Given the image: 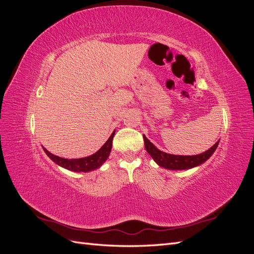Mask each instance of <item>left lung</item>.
Wrapping results in <instances>:
<instances>
[{"label": "left lung", "instance_id": "8db88e82", "mask_svg": "<svg viewBox=\"0 0 254 254\" xmlns=\"http://www.w3.org/2000/svg\"><path fill=\"white\" fill-rule=\"evenodd\" d=\"M144 137V144L145 148L147 152L151 156V158L156 161V162L167 170H188V168L195 167L197 165L202 164L204 161L209 159L213 152L216 150L218 142L215 143L210 149L200 153V155L196 156H176V155H170L159 150L155 145H153L147 137L143 135Z\"/></svg>", "mask_w": 254, "mask_h": 254}]
</instances>
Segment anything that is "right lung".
Returning a JSON list of instances; mask_svg holds the SVG:
<instances>
[{
	"label": "right lung",
	"instance_id": "right-lung-1",
	"mask_svg": "<svg viewBox=\"0 0 254 254\" xmlns=\"http://www.w3.org/2000/svg\"><path fill=\"white\" fill-rule=\"evenodd\" d=\"M114 132H115V130L110 135L108 141H107L102 146L101 149L96 151L95 153H93V155H91V156L86 157V158L64 159V158H60V157L53 155V153L48 151L44 147H43V149H44L45 153H47V155L50 157V159H52L54 162L58 164L59 166L64 167V168H66V170L72 171V172L87 173V172H90V171L96 170V168L101 166L107 160V158L109 157L111 148H112V140H113Z\"/></svg>",
	"mask_w": 254,
	"mask_h": 254
}]
</instances>
